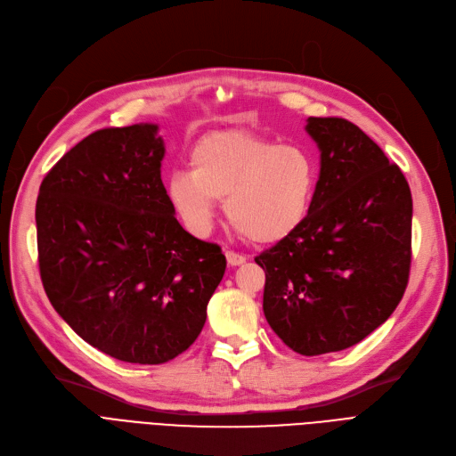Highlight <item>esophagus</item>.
<instances>
[{
	"mask_svg": "<svg viewBox=\"0 0 456 456\" xmlns=\"http://www.w3.org/2000/svg\"><path fill=\"white\" fill-rule=\"evenodd\" d=\"M226 259H228V265L237 267V265H243L247 262V256L240 254V252H233V250H226Z\"/></svg>",
	"mask_w": 456,
	"mask_h": 456,
	"instance_id": "1",
	"label": "esophagus"
}]
</instances>
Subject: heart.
Wrapping results in <instances>:
<instances>
[{
  "label": "heart",
  "instance_id": "obj_1",
  "mask_svg": "<svg viewBox=\"0 0 456 456\" xmlns=\"http://www.w3.org/2000/svg\"><path fill=\"white\" fill-rule=\"evenodd\" d=\"M189 170L168 178V200L192 235H206L215 200L245 240L274 245L293 235L312 209L319 163L298 144L248 132H216L194 144Z\"/></svg>",
  "mask_w": 456,
  "mask_h": 456
}]
</instances>
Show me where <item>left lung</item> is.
Returning a JSON list of instances; mask_svg holds the SVG:
<instances>
[{"label":"left lung","instance_id":"8db88e82","mask_svg":"<svg viewBox=\"0 0 456 456\" xmlns=\"http://www.w3.org/2000/svg\"><path fill=\"white\" fill-rule=\"evenodd\" d=\"M321 151L312 209L288 240L256 257L264 314L289 349H349L401 302L411 259V194L401 168L358 126L310 117Z\"/></svg>","mask_w":456,"mask_h":456}]
</instances>
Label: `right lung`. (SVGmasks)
Wrapping results in <instances>:
<instances>
[{
  "label": "right lung",
  "instance_id": "1",
  "mask_svg": "<svg viewBox=\"0 0 456 456\" xmlns=\"http://www.w3.org/2000/svg\"><path fill=\"white\" fill-rule=\"evenodd\" d=\"M156 124L105 127L40 183L37 245L55 312L98 351L158 365L194 343L226 271L219 245L182 228L161 182Z\"/></svg>",
  "mask_w": 456,
  "mask_h": 456
}]
</instances>
